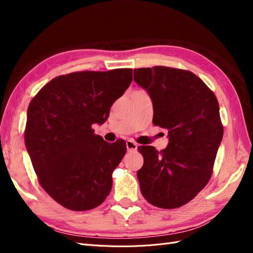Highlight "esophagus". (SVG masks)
I'll return each instance as SVG.
<instances>
[{
    "mask_svg": "<svg viewBox=\"0 0 253 253\" xmlns=\"http://www.w3.org/2000/svg\"><path fill=\"white\" fill-rule=\"evenodd\" d=\"M138 144L134 142L133 140H126V149L127 151H136Z\"/></svg>",
    "mask_w": 253,
    "mask_h": 253,
    "instance_id": "1",
    "label": "esophagus"
}]
</instances>
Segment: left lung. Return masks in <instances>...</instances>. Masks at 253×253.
<instances>
[{"mask_svg":"<svg viewBox=\"0 0 253 253\" xmlns=\"http://www.w3.org/2000/svg\"><path fill=\"white\" fill-rule=\"evenodd\" d=\"M134 80L152 99L153 124L168 129L169 137L160 152L152 145L138 148L141 194L158 208H179L210 180L224 134L218 101L201 78L179 68H136Z\"/></svg>","mask_w":253,"mask_h":253,"instance_id":"1","label":"left lung"}]
</instances>
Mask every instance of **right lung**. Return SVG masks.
<instances>
[{
  "mask_svg": "<svg viewBox=\"0 0 253 253\" xmlns=\"http://www.w3.org/2000/svg\"><path fill=\"white\" fill-rule=\"evenodd\" d=\"M132 68L75 72L50 80L30 101L24 140L38 181L73 211L101 205L126 141L109 143L91 127L109 118L112 104L133 80Z\"/></svg>",
  "mask_w": 253,
  "mask_h": 253,
  "instance_id": "right-lung-1",
  "label": "right lung"
}]
</instances>
